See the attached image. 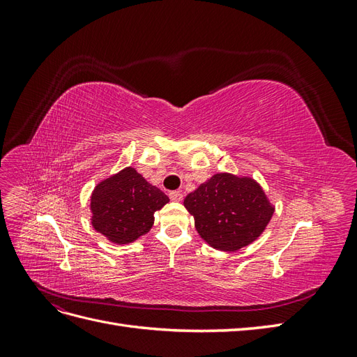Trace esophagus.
Segmentation results:
<instances>
[{
    "label": "esophagus",
    "instance_id": "esophagus-1",
    "mask_svg": "<svg viewBox=\"0 0 357 357\" xmlns=\"http://www.w3.org/2000/svg\"><path fill=\"white\" fill-rule=\"evenodd\" d=\"M169 198H171V201H174V202H180V201H183V193H181L180 190L169 192Z\"/></svg>",
    "mask_w": 357,
    "mask_h": 357
}]
</instances>
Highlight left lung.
Segmentation results:
<instances>
[{
  "label": "left lung",
  "mask_w": 357,
  "mask_h": 357,
  "mask_svg": "<svg viewBox=\"0 0 357 357\" xmlns=\"http://www.w3.org/2000/svg\"><path fill=\"white\" fill-rule=\"evenodd\" d=\"M185 207L201 238L215 250L236 252L266 229L275 207L250 176L218 172L190 192Z\"/></svg>",
  "instance_id": "obj_1"
}]
</instances>
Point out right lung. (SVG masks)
<instances>
[{"mask_svg":"<svg viewBox=\"0 0 357 357\" xmlns=\"http://www.w3.org/2000/svg\"><path fill=\"white\" fill-rule=\"evenodd\" d=\"M169 198L139 172L126 167L101 180L91 195V223L113 244L123 245L147 234L155 223V211Z\"/></svg>","mask_w":357,"mask_h":357,"instance_id":"1","label":"right lung"}]
</instances>
